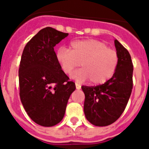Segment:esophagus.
Returning a JSON list of instances; mask_svg holds the SVG:
<instances>
[{
	"label": "esophagus",
	"instance_id": "1",
	"mask_svg": "<svg viewBox=\"0 0 149 149\" xmlns=\"http://www.w3.org/2000/svg\"><path fill=\"white\" fill-rule=\"evenodd\" d=\"M75 86H76V89H80L81 88V84H77V83H75Z\"/></svg>",
	"mask_w": 149,
	"mask_h": 149
}]
</instances>
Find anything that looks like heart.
<instances>
[{"instance_id":"1","label":"heart","mask_w":149,"mask_h":149,"mask_svg":"<svg viewBox=\"0 0 149 149\" xmlns=\"http://www.w3.org/2000/svg\"><path fill=\"white\" fill-rule=\"evenodd\" d=\"M56 60L67 74L81 63L82 68L74 72L72 77L78 82L89 80L91 84L98 85L113 77L119 64V55L103 42L84 39L72 42L69 48H59Z\"/></svg>"}]
</instances>
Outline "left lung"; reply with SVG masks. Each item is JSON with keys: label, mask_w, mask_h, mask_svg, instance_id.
<instances>
[{"label": "left lung", "mask_w": 149, "mask_h": 149, "mask_svg": "<svg viewBox=\"0 0 149 149\" xmlns=\"http://www.w3.org/2000/svg\"><path fill=\"white\" fill-rule=\"evenodd\" d=\"M119 64L113 77L98 86H82L85 95L84 113L95 126H107L115 122L125 109L133 89V63L131 55L116 39Z\"/></svg>", "instance_id": "obj_1"}]
</instances>
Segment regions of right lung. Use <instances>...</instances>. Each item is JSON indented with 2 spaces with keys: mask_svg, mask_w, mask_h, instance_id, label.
I'll return each instance as SVG.
<instances>
[{
  "mask_svg": "<svg viewBox=\"0 0 149 149\" xmlns=\"http://www.w3.org/2000/svg\"><path fill=\"white\" fill-rule=\"evenodd\" d=\"M68 33L43 28L24 48L18 69L19 95L30 118L44 127L61 122L75 84L62 70L54 47Z\"/></svg>",
  "mask_w": 149,
  "mask_h": 149,
  "instance_id": "add662e5",
  "label": "right lung"
}]
</instances>
